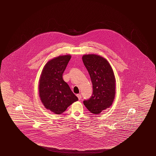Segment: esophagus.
Here are the masks:
<instances>
[{"instance_id":"obj_1","label":"esophagus","mask_w":156,"mask_h":156,"mask_svg":"<svg viewBox=\"0 0 156 156\" xmlns=\"http://www.w3.org/2000/svg\"><path fill=\"white\" fill-rule=\"evenodd\" d=\"M77 98H78V99L80 100V99H81V94H77Z\"/></svg>"}]
</instances>
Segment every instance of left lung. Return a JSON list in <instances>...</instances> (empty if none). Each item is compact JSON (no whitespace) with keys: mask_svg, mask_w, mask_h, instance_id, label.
<instances>
[{"mask_svg":"<svg viewBox=\"0 0 156 156\" xmlns=\"http://www.w3.org/2000/svg\"><path fill=\"white\" fill-rule=\"evenodd\" d=\"M82 58L93 87L92 95L83 101V104L91 113L97 115L112 105L115 95V78L111 65L103 57L86 54Z\"/></svg>","mask_w":156,"mask_h":156,"instance_id":"left-lung-1","label":"left lung"}]
</instances>
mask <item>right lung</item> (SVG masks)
I'll use <instances>...</instances> for the list:
<instances>
[{
    "mask_svg": "<svg viewBox=\"0 0 156 156\" xmlns=\"http://www.w3.org/2000/svg\"><path fill=\"white\" fill-rule=\"evenodd\" d=\"M70 55H60L47 62L40 76L39 94L45 108L56 114H62L78 101L62 79Z\"/></svg>",
    "mask_w": 156,
    "mask_h": 156,
    "instance_id": "obj_1",
    "label": "right lung"
}]
</instances>
